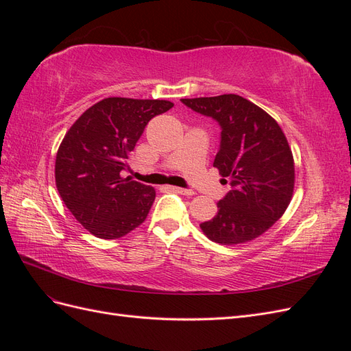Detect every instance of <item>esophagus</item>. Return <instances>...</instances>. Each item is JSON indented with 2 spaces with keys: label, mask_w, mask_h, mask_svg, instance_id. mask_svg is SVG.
<instances>
[{
  "label": "esophagus",
  "mask_w": 351,
  "mask_h": 351,
  "mask_svg": "<svg viewBox=\"0 0 351 351\" xmlns=\"http://www.w3.org/2000/svg\"><path fill=\"white\" fill-rule=\"evenodd\" d=\"M169 190H173V192L176 193H180V195H184V196H193V190L190 189H183V187H176V186H169Z\"/></svg>",
  "instance_id": "1"
}]
</instances>
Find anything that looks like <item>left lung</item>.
<instances>
[{
    "mask_svg": "<svg viewBox=\"0 0 351 351\" xmlns=\"http://www.w3.org/2000/svg\"><path fill=\"white\" fill-rule=\"evenodd\" d=\"M182 102L219 124L214 167L231 186L217 204V215L200 224L202 231L221 244L256 239L281 218L293 196L294 161L281 127L234 93Z\"/></svg>",
    "mask_w": 351,
    "mask_h": 351,
    "instance_id": "8db88e82",
    "label": "left lung"
}]
</instances>
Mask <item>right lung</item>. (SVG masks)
<instances>
[{
  "label": "right lung",
  "instance_id": "obj_1",
  "mask_svg": "<svg viewBox=\"0 0 351 351\" xmlns=\"http://www.w3.org/2000/svg\"><path fill=\"white\" fill-rule=\"evenodd\" d=\"M173 107L169 101L107 98L70 127L57 152L56 183L69 210L93 236L120 239L149 214L154 187L124 171L146 124Z\"/></svg>",
  "mask_w": 351,
  "mask_h": 351
}]
</instances>
